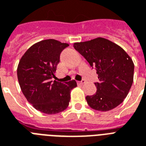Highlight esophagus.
Returning a JSON list of instances; mask_svg holds the SVG:
<instances>
[{
    "label": "esophagus",
    "mask_w": 146,
    "mask_h": 146,
    "mask_svg": "<svg viewBox=\"0 0 146 146\" xmlns=\"http://www.w3.org/2000/svg\"><path fill=\"white\" fill-rule=\"evenodd\" d=\"M84 82H85L84 80H80V81H78V84H83Z\"/></svg>",
    "instance_id": "obj_1"
}]
</instances>
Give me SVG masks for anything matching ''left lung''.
Here are the masks:
<instances>
[{"label":"left lung","mask_w":146,"mask_h":146,"mask_svg":"<svg viewBox=\"0 0 146 146\" xmlns=\"http://www.w3.org/2000/svg\"><path fill=\"white\" fill-rule=\"evenodd\" d=\"M74 48L95 68L99 82L96 93L87 96L90 108L101 111L111 110L123 102L133 81L134 64L128 54L115 43L102 38L74 43Z\"/></svg>","instance_id":"left-lung-1"}]
</instances>
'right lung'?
<instances>
[{"instance_id": "add662e5", "label": "right lung", "mask_w": 146, "mask_h": 146, "mask_svg": "<svg viewBox=\"0 0 146 146\" xmlns=\"http://www.w3.org/2000/svg\"><path fill=\"white\" fill-rule=\"evenodd\" d=\"M68 46L54 39L41 40L32 45L19 62L17 77L22 92L34 108L45 114L66 109L71 90L77 87L74 80L66 83L52 80L56 78L60 53Z\"/></svg>"}]
</instances>
